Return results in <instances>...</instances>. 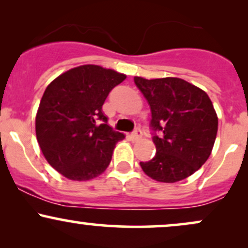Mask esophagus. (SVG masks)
<instances>
[{
    "instance_id": "esophagus-1",
    "label": "esophagus",
    "mask_w": 248,
    "mask_h": 248,
    "mask_svg": "<svg viewBox=\"0 0 248 248\" xmlns=\"http://www.w3.org/2000/svg\"><path fill=\"white\" fill-rule=\"evenodd\" d=\"M142 135H143L142 130L140 129V128H136V129L132 133V139L134 141H139L142 138Z\"/></svg>"
}]
</instances>
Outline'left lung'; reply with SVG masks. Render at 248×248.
Segmentation results:
<instances>
[{
  "instance_id": "1",
  "label": "left lung",
  "mask_w": 248,
  "mask_h": 248,
  "mask_svg": "<svg viewBox=\"0 0 248 248\" xmlns=\"http://www.w3.org/2000/svg\"><path fill=\"white\" fill-rule=\"evenodd\" d=\"M134 82L152 110L150 129L156 154L140 162L149 177L175 183L189 177L205 163L212 152L218 118L203 90L179 78L148 79Z\"/></svg>"
}]
</instances>
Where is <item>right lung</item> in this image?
Instances as JSON below:
<instances>
[{
  "label": "right lung",
  "instance_id": "add662e5",
  "mask_svg": "<svg viewBox=\"0 0 248 248\" xmlns=\"http://www.w3.org/2000/svg\"><path fill=\"white\" fill-rule=\"evenodd\" d=\"M126 76L98 65L66 71L45 90L36 115L43 155L72 181H88L109 166L115 143L124 139L107 124L102 105Z\"/></svg>",
  "mask_w": 248,
  "mask_h": 248
}]
</instances>
